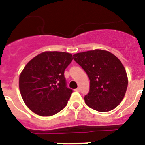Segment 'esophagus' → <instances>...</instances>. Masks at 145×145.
Returning a JSON list of instances; mask_svg holds the SVG:
<instances>
[{"label": "esophagus", "mask_w": 145, "mask_h": 145, "mask_svg": "<svg viewBox=\"0 0 145 145\" xmlns=\"http://www.w3.org/2000/svg\"><path fill=\"white\" fill-rule=\"evenodd\" d=\"M75 92H80V88H76V89H75Z\"/></svg>", "instance_id": "obj_1"}]
</instances>
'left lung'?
I'll use <instances>...</instances> for the list:
<instances>
[{"instance_id":"1","label":"left lung","mask_w":145,"mask_h":145,"mask_svg":"<svg viewBox=\"0 0 145 145\" xmlns=\"http://www.w3.org/2000/svg\"><path fill=\"white\" fill-rule=\"evenodd\" d=\"M73 59L82 67L89 80V91L85 102L98 112L115 109L124 98L128 85L126 70L112 53L94 50L76 53Z\"/></svg>"}]
</instances>
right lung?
Listing matches in <instances>:
<instances>
[{"mask_svg":"<svg viewBox=\"0 0 145 145\" xmlns=\"http://www.w3.org/2000/svg\"><path fill=\"white\" fill-rule=\"evenodd\" d=\"M72 60L70 53L47 51L26 65L19 78V88L31 111L51 116L67 105L72 89L67 87L64 72Z\"/></svg>","mask_w":145,"mask_h":145,"instance_id":"right-lung-1","label":"right lung"}]
</instances>
